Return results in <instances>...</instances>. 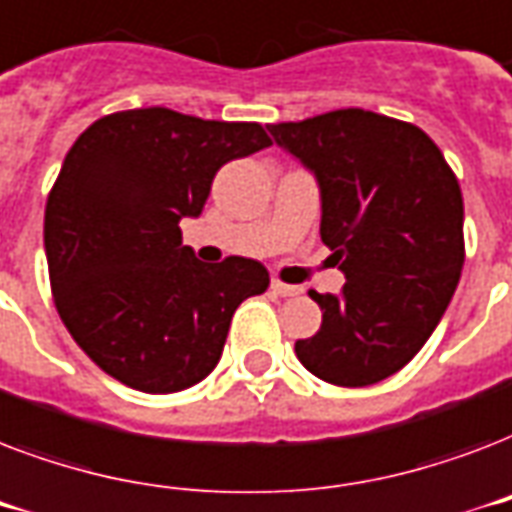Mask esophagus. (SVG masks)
Listing matches in <instances>:
<instances>
[{"label": "esophagus", "instance_id": "34e87169", "mask_svg": "<svg viewBox=\"0 0 512 512\" xmlns=\"http://www.w3.org/2000/svg\"><path fill=\"white\" fill-rule=\"evenodd\" d=\"M271 289L281 297H295V295H300V292H303L300 287H292V284H284V281H276V279L271 281Z\"/></svg>", "mask_w": 512, "mask_h": 512}]
</instances>
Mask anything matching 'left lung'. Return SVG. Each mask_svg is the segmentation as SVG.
Here are the masks:
<instances>
[{"label": "left lung", "instance_id": "1", "mask_svg": "<svg viewBox=\"0 0 512 512\" xmlns=\"http://www.w3.org/2000/svg\"><path fill=\"white\" fill-rule=\"evenodd\" d=\"M268 132L316 177L321 241L345 276L340 295L311 292L321 329L295 342L297 358L332 385H374L417 356L449 308L465 263L460 183L420 127L364 108Z\"/></svg>", "mask_w": 512, "mask_h": 512}]
</instances>
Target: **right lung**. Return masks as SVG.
<instances>
[{"instance_id": "1", "label": "right lung", "mask_w": 512, "mask_h": 512, "mask_svg": "<svg viewBox=\"0 0 512 512\" xmlns=\"http://www.w3.org/2000/svg\"><path fill=\"white\" fill-rule=\"evenodd\" d=\"M268 146L255 122L159 106L103 116L76 138L44 209V252L60 319L114 380L191 388L223 356L236 308L268 289L263 263H201L180 233L223 164Z\"/></svg>"}]
</instances>
